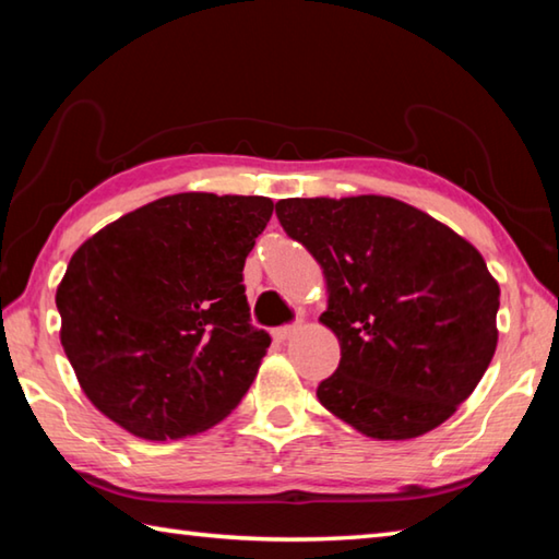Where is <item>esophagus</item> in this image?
<instances>
[{"label": "esophagus", "mask_w": 559, "mask_h": 559, "mask_svg": "<svg viewBox=\"0 0 559 559\" xmlns=\"http://www.w3.org/2000/svg\"><path fill=\"white\" fill-rule=\"evenodd\" d=\"M300 330V325L296 323V325H281V328H276L273 330V340H276V343H286V340H290L293 335H296Z\"/></svg>", "instance_id": "1"}]
</instances>
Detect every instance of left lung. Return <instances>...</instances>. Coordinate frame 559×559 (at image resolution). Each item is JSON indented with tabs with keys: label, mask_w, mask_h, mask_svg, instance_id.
I'll use <instances>...</instances> for the list:
<instances>
[{
	"label": "left lung",
	"mask_w": 559,
	"mask_h": 559,
	"mask_svg": "<svg viewBox=\"0 0 559 559\" xmlns=\"http://www.w3.org/2000/svg\"><path fill=\"white\" fill-rule=\"evenodd\" d=\"M276 216L325 273L340 365L320 404L380 441L447 421L498 345L500 288L476 246L392 197H296Z\"/></svg>",
	"instance_id": "8db88e82"
}]
</instances>
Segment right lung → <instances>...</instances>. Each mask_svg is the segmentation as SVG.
<instances>
[{
    "label": "right lung",
    "mask_w": 559,
    "mask_h": 559,
    "mask_svg": "<svg viewBox=\"0 0 559 559\" xmlns=\"http://www.w3.org/2000/svg\"><path fill=\"white\" fill-rule=\"evenodd\" d=\"M271 214L269 197L182 192L120 216L73 253L56 308L96 409L150 441L192 437L236 409L271 345L243 288Z\"/></svg>",
    "instance_id": "obj_1"
}]
</instances>
